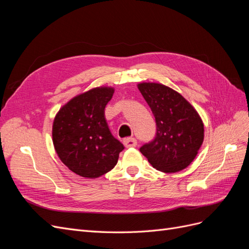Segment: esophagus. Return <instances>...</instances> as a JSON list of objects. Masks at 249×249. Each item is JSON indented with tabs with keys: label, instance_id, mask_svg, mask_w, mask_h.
I'll return each instance as SVG.
<instances>
[{
	"label": "esophagus",
	"instance_id": "esophagus-1",
	"mask_svg": "<svg viewBox=\"0 0 249 249\" xmlns=\"http://www.w3.org/2000/svg\"><path fill=\"white\" fill-rule=\"evenodd\" d=\"M124 144L125 147H135L137 145V140L135 138H125L124 139Z\"/></svg>",
	"mask_w": 249,
	"mask_h": 249
}]
</instances>
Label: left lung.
<instances>
[{"label": "left lung", "mask_w": 249, "mask_h": 249, "mask_svg": "<svg viewBox=\"0 0 249 249\" xmlns=\"http://www.w3.org/2000/svg\"><path fill=\"white\" fill-rule=\"evenodd\" d=\"M157 124L153 142L140 152L157 170L166 173L185 169L193 162L205 138L198 112L172 88L154 82L137 85Z\"/></svg>", "instance_id": "obj_1"}]
</instances>
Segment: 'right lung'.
I'll return each instance as SVG.
<instances>
[{"label": "right lung", "mask_w": 249, "mask_h": 249, "mask_svg": "<svg viewBox=\"0 0 249 249\" xmlns=\"http://www.w3.org/2000/svg\"><path fill=\"white\" fill-rule=\"evenodd\" d=\"M114 90L100 86L73 96L53 122L52 139L59 159L82 178H96L109 172L124 148L112 136L105 117Z\"/></svg>", "instance_id": "1"}]
</instances>
